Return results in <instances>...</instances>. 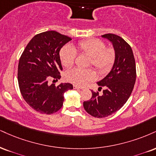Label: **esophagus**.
Here are the masks:
<instances>
[{
    "mask_svg": "<svg viewBox=\"0 0 156 156\" xmlns=\"http://www.w3.org/2000/svg\"><path fill=\"white\" fill-rule=\"evenodd\" d=\"M73 88H74L75 89H82V88H80V87H79V86H78L76 85L73 86Z\"/></svg>",
    "mask_w": 156,
    "mask_h": 156,
    "instance_id": "obj_1",
    "label": "esophagus"
}]
</instances>
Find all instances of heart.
<instances>
[{
  "label": "heart",
  "instance_id": "heart-1",
  "mask_svg": "<svg viewBox=\"0 0 156 156\" xmlns=\"http://www.w3.org/2000/svg\"><path fill=\"white\" fill-rule=\"evenodd\" d=\"M76 51L79 54L89 56V65H92L99 74L108 73L115 62V52L113 48H106L105 44L102 41L91 38L79 41L77 45V50L70 44L65 45L61 48L59 57L64 67H70L74 65L77 56ZM65 78L67 81L74 85L82 86L94 79L95 75L91 69L74 68L67 71Z\"/></svg>",
  "mask_w": 156,
  "mask_h": 156
}]
</instances>
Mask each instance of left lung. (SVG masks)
Returning <instances> with one entry per match:
<instances>
[{"label":"left lung","mask_w":156,"mask_h":156,"mask_svg":"<svg viewBox=\"0 0 156 156\" xmlns=\"http://www.w3.org/2000/svg\"><path fill=\"white\" fill-rule=\"evenodd\" d=\"M112 44L115 59L112 70L97 82L103 94L92 92L89 101L83 102V108L89 115L105 118L120 110L127 102L136 81V65L134 54L128 43L119 35L108 33L102 35Z\"/></svg>","instance_id":"obj_1"}]
</instances>
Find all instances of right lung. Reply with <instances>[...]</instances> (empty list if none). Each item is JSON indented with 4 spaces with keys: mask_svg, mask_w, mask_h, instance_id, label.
Instances as JSON below:
<instances>
[{
    "mask_svg": "<svg viewBox=\"0 0 156 156\" xmlns=\"http://www.w3.org/2000/svg\"><path fill=\"white\" fill-rule=\"evenodd\" d=\"M70 37L51 30L35 35L24 48L18 65V83L25 102L35 111L52 114L63 105L64 93L73 89L71 83L48 85L58 80L62 70L59 51Z\"/></svg>",
    "mask_w": 156,
    "mask_h": 156,
    "instance_id": "add662e5",
    "label": "right lung"
}]
</instances>
